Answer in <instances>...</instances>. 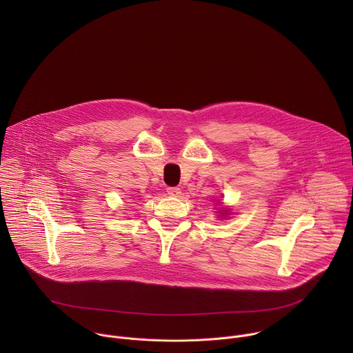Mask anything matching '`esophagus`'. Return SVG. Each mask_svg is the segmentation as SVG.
I'll use <instances>...</instances> for the list:
<instances>
[{"instance_id": "obj_1", "label": "esophagus", "mask_w": 353, "mask_h": 353, "mask_svg": "<svg viewBox=\"0 0 353 353\" xmlns=\"http://www.w3.org/2000/svg\"><path fill=\"white\" fill-rule=\"evenodd\" d=\"M180 192H181V191H180L179 187H169V188H168V194H169V195L177 196Z\"/></svg>"}]
</instances>
